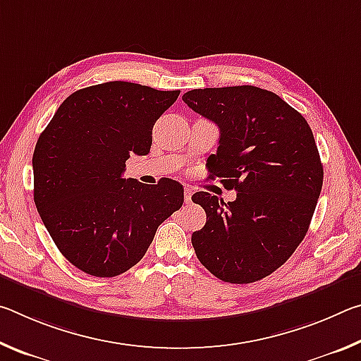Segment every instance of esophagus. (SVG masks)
Wrapping results in <instances>:
<instances>
[{"label": "esophagus", "instance_id": "obj_1", "mask_svg": "<svg viewBox=\"0 0 361 361\" xmlns=\"http://www.w3.org/2000/svg\"><path fill=\"white\" fill-rule=\"evenodd\" d=\"M191 197H192V189L191 188H185V200H186V204L191 202Z\"/></svg>", "mask_w": 361, "mask_h": 361}]
</instances>
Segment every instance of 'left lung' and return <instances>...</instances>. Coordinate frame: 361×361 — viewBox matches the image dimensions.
Segmentation results:
<instances>
[{
  "label": "left lung",
  "instance_id": "8db88e82",
  "mask_svg": "<svg viewBox=\"0 0 361 361\" xmlns=\"http://www.w3.org/2000/svg\"><path fill=\"white\" fill-rule=\"evenodd\" d=\"M183 102L218 126L209 178L237 191L228 204L205 191L192 195L207 213L191 237L195 255L223 282L271 276L302 242L322 191L323 166L307 121L255 85L194 89Z\"/></svg>",
  "mask_w": 361,
  "mask_h": 361
}]
</instances>
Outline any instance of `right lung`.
<instances>
[{"mask_svg":"<svg viewBox=\"0 0 361 361\" xmlns=\"http://www.w3.org/2000/svg\"><path fill=\"white\" fill-rule=\"evenodd\" d=\"M178 95L126 81L90 85L59 106L38 138L36 209L60 253L89 276L129 271L183 205L178 181L122 178L127 159L148 154L152 126Z\"/></svg>","mask_w":361,"mask_h":361,"instance_id":"obj_1","label":"right lung"}]
</instances>
